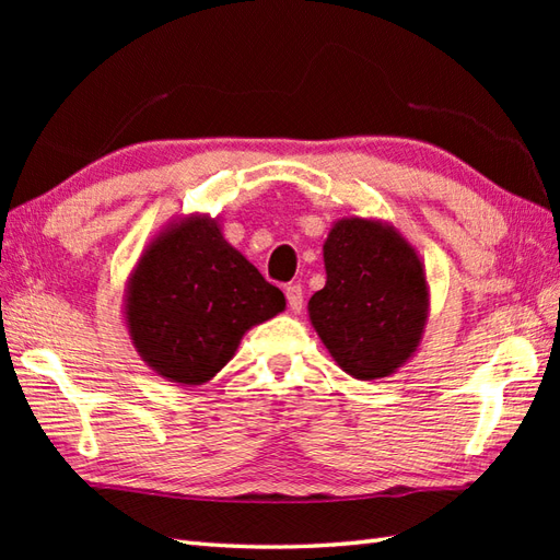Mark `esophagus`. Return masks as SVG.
Masks as SVG:
<instances>
[{"mask_svg": "<svg viewBox=\"0 0 560 560\" xmlns=\"http://www.w3.org/2000/svg\"><path fill=\"white\" fill-rule=\"evenodd\" d=\"M287 301H289L291 313H301L303 311V289H301V283H291V287H287Z\"/></svg>", "mask_w": 560, "mask_h": 560, "instance_id": "1", "label": "esophagus"}]
</instances>
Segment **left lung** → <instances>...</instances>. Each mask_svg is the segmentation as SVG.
I'll return each instance as SVG.
<instances>
[{
	"mask_svg": "<svg viewBox=\"0 0 560 560\" xmlns=\"http://www.w3.org/2000/svg\"><path fill=\"white\" fill-rule=\"evenodd\" d=\"M327 281L307 315L331 359L355 380L397 373L419 351L428 323V281L416 247L395 225L339 219L323 245Z\"/></svg>",
	"mask_w": 560,
	"mask_h": 560,
	"instance_id": "left-lung-1",
	"label": "left lung"
}]
</instances>
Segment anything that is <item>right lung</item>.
<instances>
[{
    "label": "right lung",
    "instance_id": "add662e5",
    "mask_svg": "<svg viewBox=\"0 0 560 560\" xmlns=\"http://www.w3.org/2000/svg\"><path fill=\"white\" fill-rule=\"evenodd\" d=\"M287 307L221 233L219 219L187 213L141 249L125 289V325L153 373L205 385L229 363L247 329Z\"/></svg>",
    "mask_w": 560,
    "mask_h": 560
}]
</instances>
